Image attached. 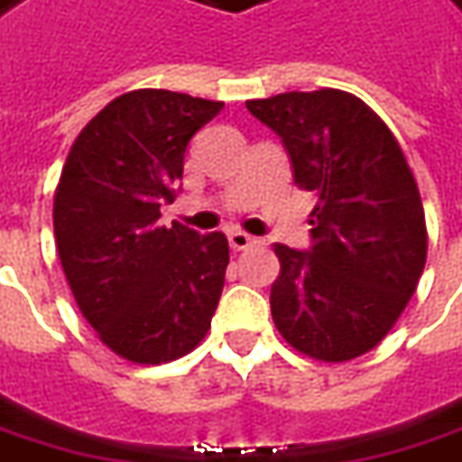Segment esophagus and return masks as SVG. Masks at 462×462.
Masks as SVG:
<instances>
[{"mask_svg": "<svg viewBox=\"0 0 462 462\" xmlns=\"http://www.w3.org/2000/svg\"><path fill=\"white\" fill-rule=\"evenodd\" d=\"M228 244H231L234 252H244V249H249V246L262 244V238L249 236V234H244V231H228Z\"/></svg>", "mask_w": 462, "mask_h": 462, "instance_id": "1", "label": "esophagus"}]
</instances>
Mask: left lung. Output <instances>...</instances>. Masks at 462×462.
<instances>
[{
	"instance_id": "left-lung-1",
	"label": "left lung",
	"mask_w": 462,
	"mask_h": 462,
	"mask_svg": "<svg viewBox=\"0 0 462 462\" xmlns=\"http://www.w3.org/2000/svg\"><path fill=\"white\" fill-rule=\"evenodd\" d=\"M282 137L295 185L318 193L312 246L274 244L272 318L300 354L340 364L394 328L427 259L422 198L382 116L338 88L246 101Z\"/></svg>"
}]
</instances>
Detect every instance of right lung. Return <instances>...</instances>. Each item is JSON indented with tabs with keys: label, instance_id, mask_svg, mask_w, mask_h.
<instances>
[{
	"label": "right lung",
	"instance_id": "1",
	"mask_svg": "<svg viewBox=\"0 0 462 462\" xmlns=\"http://www.w3.org/2000/svg\"><path fill=\"white\" fill-rule=\"evenodd\" d=\"M221 101L139 88L114 98L68 152L52 200L55 244L83 318L116 356L167 364L206 338L228 241L157 224L193 134Z\"/></svg>",
	"mask_w": 462,
	"mask_h": 462
}]
</instances>
